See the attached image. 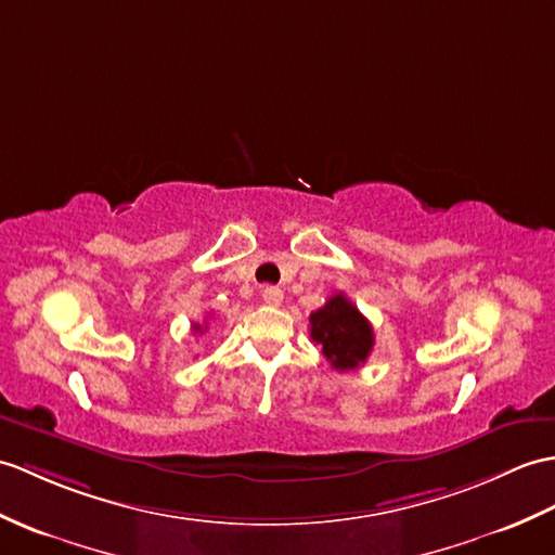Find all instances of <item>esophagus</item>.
Instances as JSON below:
<instances>
[{"label":"esophagus","mask_w":555,"mask_h":555,"mask_svg":"<svg viewBox=\"0 0 555 555\" xmlns=\"http://www.w3.org/2000/svg\"><path fill=\"white\" fill-rule=\"evenodd\" d=\"M262 300L272 307H279L283 302V291L279 286H264L262 288Z\"/></svg>","instance_id":"1"}]
</instances>
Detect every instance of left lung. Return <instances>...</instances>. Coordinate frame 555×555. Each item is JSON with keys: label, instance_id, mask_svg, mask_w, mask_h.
I'll list each match as a JSON object with an SVG mask.
<instances>
[{"label": "left lung", "instance_id": "obj_1", "mask_svg": "<svg viewBox=\"0 0 555 555\" xmlns=\"http://www.w3.org/2000/svg\"><path fill=\"white\" fill-rule=\"evenodd\" d=\"M309 336L321 345V352L333 369L350 371L362 366L373 350V328L369 319L336 293L328 302L309 314Z\"/></svg>", "mask_w": 555, "mask_h": 555}]
</instances>
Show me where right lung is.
I'll use <instances>...</instances> for the list:
<instances>
[{"instance_id": "obj_1", "label": "right lung", "mask_w": 555, "mask_h": 555, "mask_svg": "<svg viewBox=\"0 0 555 555\" xmlns=\"http://www.w3.org/2000/svg\"><path fill=\"white\" fill-rule=\"evenodd\" d=\"M193 331H201V333H203V331H205V326H198V324H196V326H193Z\"/></svg>"}]
</instances>
